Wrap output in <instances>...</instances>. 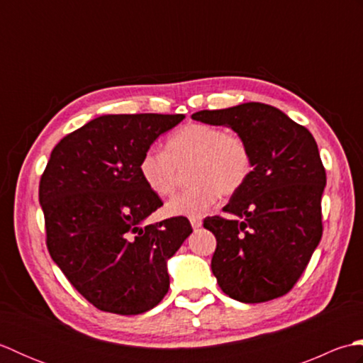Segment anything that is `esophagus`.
I'll use <instances>...</instances> for the list:
<instances>
[{
    "instance_id": "34e87169",
    "label": "esophagus",
    "mask_w": 363,
    "mask_h": 363,
    "mask_svg": "<svg viewBox=\"0 0 363 363\" xmlns=\"http://www.w3.org/2000/svg\"><path fill=\"white\" fill-rule=\"evenodd\" d=\"M190 225H191V228H194V229H199V228H201V225H203V220L199 218V217H191L190 218Z\"/></svg>"
}]
</instances>
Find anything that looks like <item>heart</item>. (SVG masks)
Wrapping results in <instances>:
<instances>
[{"label": "heart", "instance_id": "heart-1", "mask_svg": "<svg viewBox=\"0 0 363 363\" xmlns=\"http://www.w3.org/2000/svg\"><path fill=\"white\" fill-rule=\"evenodd\" d=\"M187 167L191 184L169 199L167 211L172 215L201 217L221 194L233 196L248 184L254 157L250 143L235 130L189 123L167 138L165 151L148 148L138 160L143 182L159 196L173 194Z\"/></svg>", "mask_w": 363, "mask_h": 363}]
</instances>
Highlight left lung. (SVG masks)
Masks as SVG:
<instances>
[{"mask_svg":"<svg viewBox=\"0 0 363 363\" xmlns=\"http://www.w3.org/2000/svg\"><path fill=\"white\" fill-rule=\"evenodd\" d=\"M191 118L233 128L254 157L251 179L223 207L238 220L204 218L217 238L211 267L220 289L248 304L284 296L323 235L326 169L317 142L309 129L262 103L199 111Z\"/></svg>","mask_w":363,"mask_h":363,"instance_id":"obj_1","label":"left lung"}]
</instances>
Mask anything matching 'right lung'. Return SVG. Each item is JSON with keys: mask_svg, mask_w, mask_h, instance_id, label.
I'll list each match as a JSON object with an SVG mask.
<instances>
[{"mask_svg": "<svg viewBox=\"0 0 363 363\" xmlns=\"http://www.w3.org/2000/svg\"><path fill=\"white\" fill-rule=\"evenodd\" d=\"M186 115H103L65 135L38 186L51 259L103 312L138 315L167 295V259L191 234L186 217L146 225L164 206L138 173L156 138Z\"/></svg>", "mask_w": 363, "mask_h": 363, "instance_id": "right-lung-1", "label": "right lung"}]
</instances>
